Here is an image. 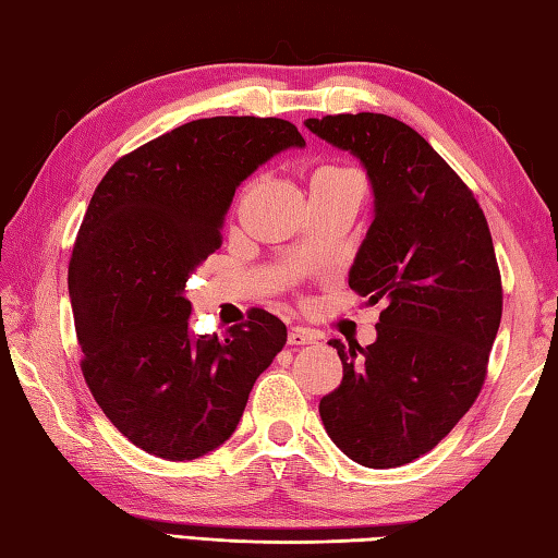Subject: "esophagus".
I'll list each match as a JSON object with an SVG mask.
<instances>
[{
  "label": "esophagus",
  "instance_id": "obj_1",
  "mask_svg": "<svg viewBox=\"0 0 558 558\" xmlns=\"http://www.w3.org/2000/svg\"><path fill=\"white\" fill-rule=\"evenodd\" d=\"M319 341V333L312 331V329H302V326H294L288 333V343L290 345H310Z\"/></svg>",
  "mask_w": 558,
  "mask_h": 558
}]
</instances>
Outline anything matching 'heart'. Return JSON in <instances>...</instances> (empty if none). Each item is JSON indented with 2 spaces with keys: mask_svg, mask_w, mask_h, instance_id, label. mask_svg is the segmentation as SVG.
<instances>
[{
  "mask_svg": "<svg viewBox=\"0 0 558 558\" xmlns=\"http://www.w3.org/2000/svg\"><path fill=\"white\" fill-rule=\"evenodd\" d=\"M329 171H336V167H322L316 173H329Z\"/></svg>",
  "mask_w": 558,
  "mask_h": 558,
  "instance_id": "1",
  "label": "heart"
}]
</instances>
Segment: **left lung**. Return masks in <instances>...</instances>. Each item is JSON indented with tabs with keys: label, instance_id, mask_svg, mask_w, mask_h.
<instances>
[{
	"label": "left lung",
	"instance_id": "obj_1",
	"mask_svg": "<svg viewBox=\"0 0 558 558\" xmlns=\"http://www.w3.org/2000/svg\"><path fill=\"white\" fill-rule=\"evenodd\" d=\"M304 125L367 169L375 220L348 286L387 302L373 345L329 341L343 379L319 401L324 428L357 464H409L484 387L504 314L494 239L466 183L401 120L341 113Z\"/></svg>",
	"mask_w": 558,
	"mask_h": 558
}]
</instances>
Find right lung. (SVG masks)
<instances>
[{
  "mask_svg": "<svg viewBox=\"0 0 558 558\" xmlns=\"http://www.w3.org/2000/svg\"><path fill=\"white\" fill-rule=\"evenodd\" d=\"M304 147L290 120H191L120 157L96 185L70 260L82 373L125 438L161 460L213 452L288 341L266 310L222 338L193 336L185 282L222 246L234 191L272 155Z\"/></svg>",
  "mask_w": 558,
  "mask_h": 558,
  "instance_id": "obj_1",
  "label": "right lung"
}]
</instances>
